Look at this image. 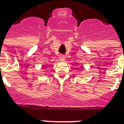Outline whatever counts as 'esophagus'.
<instances>
[{"label": "esophagus", "mask_w": 124, "mask_h": 124, "mask_svg": "<svg viewBox=\"0 0 124 124\" xmlns=\"http://www.w3.org/2000/svg\"><path fill=\"white\" fill-rule=\"evenodd\" d=\"M59 59L60 61H64V60H65L64 56V55H62H62H60L59 57Z\"/></svg>", "instance_id": "34e87169"}]
</instances>
